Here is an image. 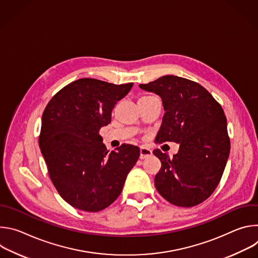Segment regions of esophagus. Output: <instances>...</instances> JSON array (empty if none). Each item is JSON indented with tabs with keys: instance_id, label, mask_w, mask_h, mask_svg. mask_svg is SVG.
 Here are the masks:
<instances>
[{
	"instance_id": "34e87169",
	"label": "esophagus",
	"mask_w": 258,
	"mask_h": 258,
	"mask_svg": "<svg viewBox=\"0 0 258 258\" xmlns=\"http://www.w3.org/2000/svg\"><path fill=\"white\" fill-rule=\"evenodd\" d=\"M151 155H152V150L151 149L147 148V147H144V146L141 147V148H140V158L141 159L147 158V157H149Z\"/></svg>"
}]
</instances>
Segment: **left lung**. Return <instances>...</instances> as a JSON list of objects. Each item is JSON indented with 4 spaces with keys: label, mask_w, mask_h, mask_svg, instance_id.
Returning a JSON list of instances; mask_svg holds the SVG:
<instances>
[{
    "label": "left lung",
    "mask_w": 258,
    "mask_h": 258,
    "mask_svg": "<svg viewBox=\"0 0 258 258\" xmlns=\"http://www.w3.org/2000/svg\"><path fill=\"white\" fill-rule=\"evenodd\" d=\"M142 90L161 98L164 115L156 142H174L173 158L154 150L161 161L155 187L168 202L192 207L206 200L223 176L231 144L224 110L199 84L164 76Z\"/></svg>",
    "instance_id": "obj_1"
}]
</instances>
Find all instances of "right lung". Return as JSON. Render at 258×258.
Here are the masks:
<instances>
[{
  "label": "right lung",
  "instance_id": "add662e5",
  "mask_svg": "<svg viewBox=\"0 0 258 258\" xmlns=\"http://www.w3.org/2000/svg\"><path fill=\"white\" fill-rule=\"evenodd\" d=\"M133 86L81 79L59 91L45 109L40 149L55 188L75 208L97 212L112 204L139 159V147L128 144L108 153L99 135Z\"/></svg>",
  "mask_w": 258,
  "mask_h": 258
}]
</instances>
